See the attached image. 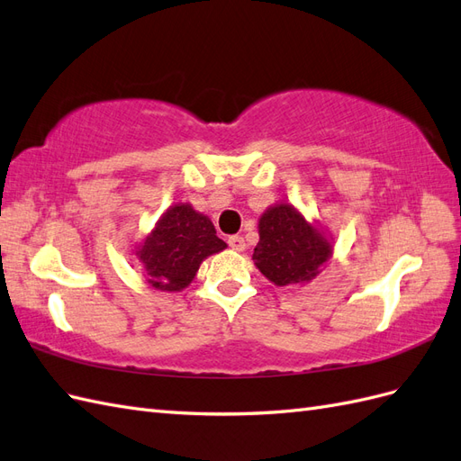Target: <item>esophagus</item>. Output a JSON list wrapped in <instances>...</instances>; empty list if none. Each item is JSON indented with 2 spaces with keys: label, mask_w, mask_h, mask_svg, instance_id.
<instances>
[{
  "label": "esophagus",
  "mask_w": 461,
  "mask_h": 461,
  "mask_svg": "<svg viewBox=\"0 0 461 461\" xmlns=\"http://www.w3.org/2000/svg\"><path fill=\"white\" fill-rule=\"evenodd\" d=\"M229 246L234 249V252H242V249L246 248V242H244V239L242 236H239V234H234V236H229Z\"/></svg>",
  "instance_id": "obj_1"
}]
</instances>
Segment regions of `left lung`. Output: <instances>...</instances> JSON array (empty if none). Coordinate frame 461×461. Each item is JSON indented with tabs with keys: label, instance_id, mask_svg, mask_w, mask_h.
<instances>
[{
	"label": "left lung",
	"instance_id": "left-lung-1",
	"mask_svg": "<svg viewBox=\"0 0 461 461\" xmlns=\"http://www.w3.org/2000/svg\"><path fill=\"white\" fill-rule=\"evenodd\" d=\"M330 254V240L292 205L276 203L261 215L254 261L276 286L310 283Z\"/></svg>",
	"mask_w": 461,
	"mask_h": 461
}]
</instances>
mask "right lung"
<instances>
[{"instance_id":"add662e5","label":"right lung","mask_w":461,"mask_h":461,"mask_svg":"<svg viewBox=\"0 0 461 461\" xmlns=\"http://www.w3.org/2000/svg\"><path fill=\"white\" fill-rule=\"evenodd\" d=\"M225 248L212 221L190 203H176L167 209L144 244L136 248V258L142 261L153 288L178 292L194 281L207 256Z\"/></svg>"}]
</instances>
